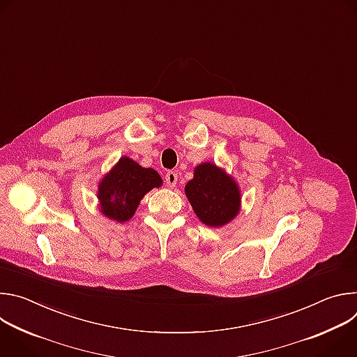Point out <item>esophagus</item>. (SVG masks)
Here are the masks:
<instances>
[{
	"label": "esophagus",
	"instance_id": "esophagus-1",
	"mask_svg": "<svg viewBox=\"0 0 357 357\" xmlns=\"http://www.w3.org/2000/svg\"><path fill=\"white\" fill-rule=\"evenodd\" d=\"M165 182H167V185L169 188H174L176 185V182H178V174L174 172V171H168L167 175H165Z\"/></svg>",
	"mask_w": 357,
	"mask_h": 357
}]
</instances>
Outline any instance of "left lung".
I'll use <instances>...</instances> for the list:
<instances>
[{"label": "left lung", "instance_id": "8db88e82", "mask_svg": "<svg viewBox=\"0 0 357 357\" xmlns=\"http://www.w3.org/2000/svg\"><path fill=\"white\" fill-rule=\"evenodd\" d=\"M185 193L202 223L220 227L231 222L240 211V189L236 181L212 162L195 168Z\"/></svg>", "mask_w": 357, "mask_h": 357}]
</instances>
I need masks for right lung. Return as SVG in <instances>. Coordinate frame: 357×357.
I'll use <instances>...</instances> for the list:
<instances>
[{"mask_svg":"<svg viewBox=\"0 0 357 357\" xmlns=\"http://www.w3.org/2000/svg\"><path fill=\"white\" fill-rule=\"evenodd\" d=\"M161 185L162 179L155 169L142 168L123 157L98 183L100 211L112 220L127 222L134 216L144 195Z\"/></svg>","mask_w":357,"mask_h":357,"instance_id":"right-lung-1","label":"right lung"}]
</instances>
